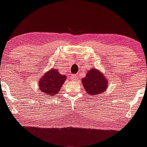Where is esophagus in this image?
Wrapping results in <instances>:
<instances>
[{
	"mask_svg": "<svg viewBox=\"0 0 147 147\" xmlns=\"http://www.w3.org/2000/svg\"><path fill=\"white\" fill-rule=\"evenodd\" d=\"M71 79H72V80H77V79H78V77H77V75H72L71 76Z\"/></svg>",
	"mask_w": 147,
	"mask_h": 147,
	"instance_id": "1",
	"label": "esophagus"
}]
</instances>
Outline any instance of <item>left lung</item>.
<instances>
[{
	"label": "left lung",
	"mask_w": 147,
	"mask_h": 147,
	"mask_svg": "<svg viewBox=\"0 0 147 147\" xmlns=\"http://www.w3.org/2000/svg\"><path fill=\"white\" fill-rule=\"evenodd\" d=\"M82 84L86 92L90 95L98 94L105 91L107 87V81L103 74L93 68L82 79Z\"/></svg>",
	"instance_id": "obj_1"
}]
</instances>
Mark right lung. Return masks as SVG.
<instances>
[{
  "label": "right lung",
  "instance_id": "right-lung-1",
  "mask_svg": "<svg viewBox=\"0 0 147 147\" xmlns=\"http://www.w3.org/2000/svg\"><path fill=\"white\" fill-rule=\"evenodd\" d=\"M66 77L59 74L58 70L53 69L47 72L40 79L39 88L47 96H55L61 90V86L66 81Z\"/></svg>",
  "mask_w": 147,
  "mask_h": 147
}]
</instances>
